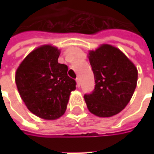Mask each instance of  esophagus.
<instances>
[{
  "instance_id": "34e87169",
  "label": "esophagus",
  "mask_w": 154,
  "mask_h": 154,
  "mask_svg": "<svg viewBox=\"0 0 154 154\" xmlns=\"http://www.w3.org/2000/svg\"><path fill=\"white\" fill-rule=\"evenodd\" d=\"M76 84H77V86H78V87L80 86V81L79 78H77V79H76Z\"/></svg>"
}]
</instances>
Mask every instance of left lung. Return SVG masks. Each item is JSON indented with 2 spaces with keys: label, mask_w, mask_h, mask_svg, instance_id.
I'll use <instances>...</instances> for the list:
<instances>
[{
  "label": "left lung",
  "mask_w": 154,
  "mask_h": 154,
  "mask_svg": "<svg viewBox=\"0 0 154 154\" xmlns=\"http://www.w3.org/2000/svg\"><path fill=\"white\" fill-rule=\"evenodd\" d=\"M87 57L94 74L95 89L85 95L87 109L99 117L118 114L129 103L137 85L138 70L118 48L103 44Z\"/></svg>",
  "instance_id": "left-lung-1"
}]
</instances>
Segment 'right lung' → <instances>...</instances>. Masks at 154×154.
<instances>
[{"instance_id":"add662e5","label":"right lung","mask_w":154,"mask_h":154,"mask_svg":"<svg viewBox=\"0 0 154 154\" xmlns=\"http://www.w3.org/2000/svg\"><path fill=\"white\" fill-rule=\"evenodd\" d=\"M61 51L51 45H41L21 62L15 83L27 109L45 120H56L66 111L75 80L68 75V66L58 63Z\"/></svg>"}]
</instances>
